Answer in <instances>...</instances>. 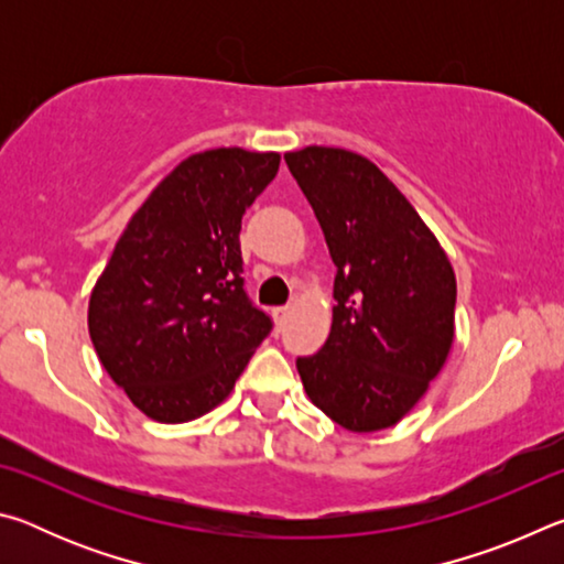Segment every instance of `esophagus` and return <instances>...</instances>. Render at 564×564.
Wrapping results in <instances>:
<instances>
[{"instance_id":"34e87169","label":"esophagus","mask_w":564,"mask_h":564,"mask_svg":"<svg viewBox=\"0 0 564 564\" xmlns=\"http://www.w3.org/2000/svg\"><path fill=\"white\" fill-rule=\"evenodd\" d=\"M289 313H291V305H279V308H273V321H275V326H283L285 323V318H289Z\"/></svg>"}]
</instances>
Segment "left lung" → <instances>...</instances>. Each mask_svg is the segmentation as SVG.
<instances>
[{
  "label": "left lung",
  "mask_w": 564,
  "mask_h": 564,
  "mask_svg": "<svg viewBox=\"0 0 564 564\" xmlns=\"http://www.w3.org/2000/svg\"><path fill=\"white\" fill-rule=\"evenodd\" d=\"M283 159L338 269L328 340L295 368L311 403L340 427L386 431L427 393L451 352V259L373 161L333 147Z\"/></svg>",
  "instance_id": "left-lung-1"
}]
</instances>
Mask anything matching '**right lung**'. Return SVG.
<instances>
[{"instance_id": "add662e5", "label": "right lung", "mask_w": 564, "mask_h": 564, "mask_svg": "<svg viewBox=\"0 0 564 564\" xmlns=\"http://www.w3.org/2000/svg\"><path fill=\"white\" fill-rule=\"evenodd\" d=\"M275 151L181 161L123 228L89 299L101 366L141 413L188 423L224 403L271 318L243 291L241 218L279 174Z\"/></svg>"}]
</instances>
